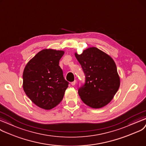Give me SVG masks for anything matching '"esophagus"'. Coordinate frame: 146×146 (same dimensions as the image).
<instances>
[{"mask_svg": "<svg viewBox=\"0 0 146 146\" xmlns=\"http://www.w3.org/2000/svg\"><path fill=\"white\" fill-rule=\"evenodd\" d=\"M76 83H77V81L75 80L74 81H73V82H71V85H72V86H75V85L76 84Z\"/></svg>", "mask_w": 146, "mask_h": 146, "instance_id": "34e87169", "label": "esophagus"}]
</instances>
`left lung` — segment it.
I'll return each instance as SVG.
<instances>
[{
    "instance_id": "obj_1",
    "label": "left lung",
    "mask_w": 146,
    "mask_h": 146,
    "mask_svg": "<svg viewBox=\"0 0 146 146\" xmlns=\"http://www.w3.org/2000/svg\"><path fill=\"white\" fill-rule=\"evenodd\" d=\"M75 56L86 76L78 94L86 105L94 109L107 105L120 86L116 65L109 55L97 47H89Z\"/></svg>"
}]
</instances>
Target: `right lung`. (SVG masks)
<instances>
[{
    "mask_svg": "<svg viewBox=\"0 0 146 146\" xmlns=\"http://www.w3.org/2000/svg\"><path fill=\"white\" fill-rule=\"evenodd\" d=\"M63 50L46 48L40 51L27 64L23 72V89L36 105L50 110L64 98L69 82L59 65Z\"/></svg>",
    "mask_w": 146,
    "mask_h": 146,
    "instance_id": "add662e5",
    "label": "right lung"
}]
</instances>
